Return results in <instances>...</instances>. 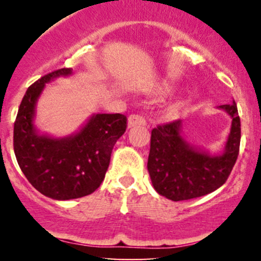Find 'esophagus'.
<instances>
[{"label":"esophagus","instance_id":"esophagus-1","mask_svg":"<svg viewBox=\"0 0 261 261\" xmlns=\"http://www.w3.org/2000/svg\"><path fill=\"white\" fill-rule=\"evenodd\" d=\"M137 125H146V119L140 114H131L128 116V127L137 126Z\"/></svg>","mask_w":261,"mask_h":261}]
</instances>
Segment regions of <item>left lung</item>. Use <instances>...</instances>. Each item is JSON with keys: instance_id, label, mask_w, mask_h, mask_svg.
<instances>
[{"instance_id": "1", "label": "left lung", "mask_w": 261, "mask_h": 261, "mask_svg": "<svg viewBox=\"0 0 261 261\" xmlns=\"http://www.w3.org/2000/svg\"><path fill=\"white\" fill-rule=\"evenodd\" d=\"M220 108L232 118L222 154H208L189 145L181 136V120L152 130L147 169L160 195L172 201L195 199L212 193L228 179L239 153L241 119L234 101Z\"/></svg>"}]
</instances>
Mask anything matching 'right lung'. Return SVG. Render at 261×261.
I'll list each match as a JSON object with an SVG mask.
<instances>
[{"label":"right lung","instance_id":"add662e5","mask_svg":"<svg viewBox=\"0 0 261 261\" xmlns=\"http://www.w3.org/2000/svg\"><path fill=\"white\" fill-rule=\"evenodd\" d=\"M71 73V68H60L33 83L14 121L13 148L23 174L43 195L55 200L79 199L97 190L114 145L127 127L122 114H95L72 136L55 139L38 134L33 120L45 83Z\"/></svg>","mask_w":261,"mask_h":261}]
</instances>
